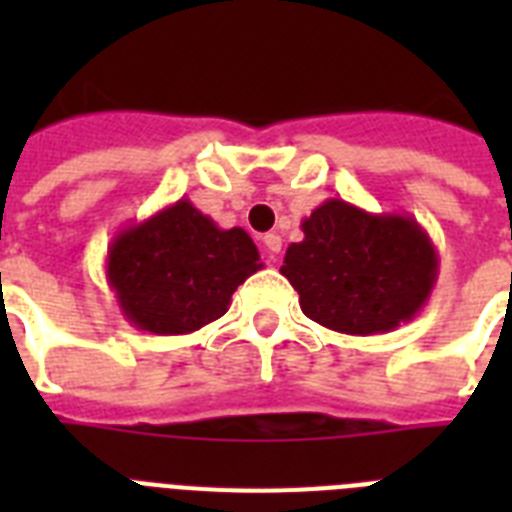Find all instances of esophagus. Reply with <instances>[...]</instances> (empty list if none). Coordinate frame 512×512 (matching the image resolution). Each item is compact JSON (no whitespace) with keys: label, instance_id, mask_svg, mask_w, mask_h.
<instances>
[{"label":"esophagus","instance_id":"1","mask_svg":"<svg viewBox=\"0 0 512 512\" xmlns=\"http://www.w3.org/2000/svg\"><path fill=\"white\" fill-rule=\"evenodd\" d=\"M263 244H265V260H268V263H279V252H281L279 233H265Z\"/></svg>","mask_w":512,"mask_h":512}]
</instances>
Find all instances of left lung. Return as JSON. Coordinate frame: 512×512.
I'll use <instances>...</instances> for the list:
<instances>
[{
  "mask_svg": "<svg viewBox=\"0 0 512 512\" xmlns=\"http://www.w3.org/2000/svg\"><path fill=\"white\" fill-rule=\"evenodd\" d=\"M281 273L308 319L342 335H385L425 308L438 279V252L412 215H372L327 199L303 220Z\"/></svg>",
  "mask_w": 512,
  "mask_h": 512,
  "instance_id": "8db88e82",
  "label": "left lung"
}]
</instances>
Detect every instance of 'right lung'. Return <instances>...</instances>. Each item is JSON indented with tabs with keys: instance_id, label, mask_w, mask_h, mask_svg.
<instances>
[{
	"instance_id": "obj_1",
	"label": "right lung",
	"mask_w": 512,
	"mask_h": 512,
	"mask_svg": "<svg viewBox=\"0 0 512 512\" xmlns=\"http://www.w3.org/2000/svg\"><path fill=\"white\" fill-rule=\"evenodd\" d=\"M263 268L244 228H220L188 199L116 233L108 287L122 316L151 335H188L220 319L239 284Z\"/></svg>"
}]
</instances>
